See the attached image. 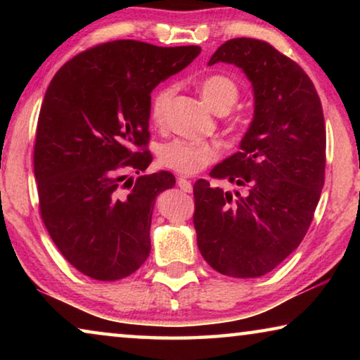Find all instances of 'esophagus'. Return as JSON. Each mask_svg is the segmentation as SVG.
<instances>
[{"label":"esophagus","instance_id":"1","mask_svg":"<svg viewBox=\"0 0 360 360\" xmlns=\"http://www.w3.org/2000/svg\"><path fill=\"white\" fill-rule=\"evenodd\" d=\"M178 186H179V188L181 191H184V192H192V184H191V181L188 179H186V178H178Z\"/></svg>","mask_w":360,"mask_h":360}]
</instances>
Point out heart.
Here are the masks:
<instances>
[{
	"label": "heart",
	"instance_id": "b5f03b06",
	"mask_svg": "<svg viewBox=\"0 0 360 360\" xmlns=\"http://www.w3.org/2000/svg\"><path fill=\"white\" fill-rule=\"evenodd\" d=\"M176 92L174 85H162L150 98V119L155 124H162L165 119L169 101ZM200 92L212 111L227 112L238 101L240 90L230 77L212 75L205 77L200 84ZM219 157L214 144L206 141H187V139H173L158 149V160L163 167L181 174H195L200 169L216 162Z\"/></svg>",
	"mask_w": 360,
	"mask_h": 360
}]
</instances>
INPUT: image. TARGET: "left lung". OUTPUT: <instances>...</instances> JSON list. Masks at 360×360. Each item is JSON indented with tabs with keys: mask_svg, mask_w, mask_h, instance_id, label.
I'll use <instances>...</instances> for the list:
<instances>
[{
	"mask_svg": "<svg viewBox=\"0 0 360 360\" xmlns=\"http://www.w3.org/2000/svg\"><path fill=\"white\" fill-rule=\"evenodd\" d=\"M219 62L251 81L254 119L240 150L210 173L241 191L195 182L197 245L222 275L259 278L295 251L313 221L324 186V114L307 72L265 41L224 42L208 65Z\"/></svg>",
	"mask_w": 360,
	"mask_h": 360,
	"instance_id": "8db88e82",
	"label": "left lung"
}]
</instances>
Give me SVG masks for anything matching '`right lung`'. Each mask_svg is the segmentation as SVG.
<instances>
[{
  "mask_svg": "<svg viewBox=\"0 0 360 360\" xmlns=\"http://www.w3.org/2000/svg\"><path fill=\"white\" fill-rule=\"evenodd\" d=\"M198 46L158 47L119 39L66 62L49 84L34 141L39 211L58 251L98 281L135 273L150 252L155 197L174 186L169 172H144L150 92L198 56Z\"/></svg>",
  "mask_w": 360,
  "mask_h": 360,
  "instance_id": "right-lung-1",
  "label": "right lung"
}]
</instances>
